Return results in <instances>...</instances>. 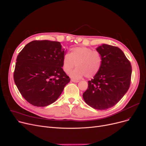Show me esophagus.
Returning <instances> with one entry per match:
<instances>
[{"instance_id":"1","label":"esophagus","mask_w":146,"mask_h":146,"mask_svg":"<svg viewBox=\"0 0 146 146\" xmlns=\"http://www.w3.org/2000/svg\"><path fill=\"white\" fill-rule=\"evenodd\" d=\"M72 82H74V83H78L79 81H78V80H74V79H71V80Z\"/></svg>"}]
</instances>
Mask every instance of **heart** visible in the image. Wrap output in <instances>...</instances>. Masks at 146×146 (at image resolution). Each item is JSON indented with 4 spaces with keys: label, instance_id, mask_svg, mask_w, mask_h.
<instances>
[{
    "label": "heart",
    "instance_id": "b5f03b06",
    "mask_svg": "<svg viewBox=\"0 0 146 146\" xmlns=\"http://www.w3.org/2000/svg\"><path fill=\"white\" fill-rule=\"evenodd\" d=\"M102 58L100 52L93 50L84 46H75L70 50V54L66 53L63 57V69L70 74L74 79H80L85 76L92 78L96 75L101 69Z\"/></svg>",
    "mask_w": 146,
    "mask_h": 146
}]
</instances>
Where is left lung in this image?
Instances as JSON below:
<instances>
[{
	"mask_svg": "<svg viewBox=\"0 0 146 146\" xmlns=\"http://www.w3.org/2000/svg\"><path fill=\"white\" fill-rule=\"evenodd\" d=\"M102 58L98 74L88 81L83 94L85 102L93 108L104 110L114 106L129 88L132 74L130 62L117 46L102 44L96 48Z\"/></svg>",
	"mask_w": 146,
	"mask_h": 146,
	"instance_id": "1",
	"label": "left lung"
}]
</instances>
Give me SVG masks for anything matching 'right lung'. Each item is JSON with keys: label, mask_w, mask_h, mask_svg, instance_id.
Returning <instances> with one entry per match:
<instances>
[{"label": "right lung", "mask_w": 146, "mask_h": 146, "mask_svg": "<svg viewBox=\"0 0 146 146\" xmlns=\"http://www.w3.org/2000/svg\"><path fill=\"white\" fill-rule=\"evenodd\" d=\"M65 49L60 42L48 40L28 43L17 57L14 82L25 100L45 107L60 96L70 78L63 71Z\"/></svg>", "instance_id": "1"}]
</instances>
